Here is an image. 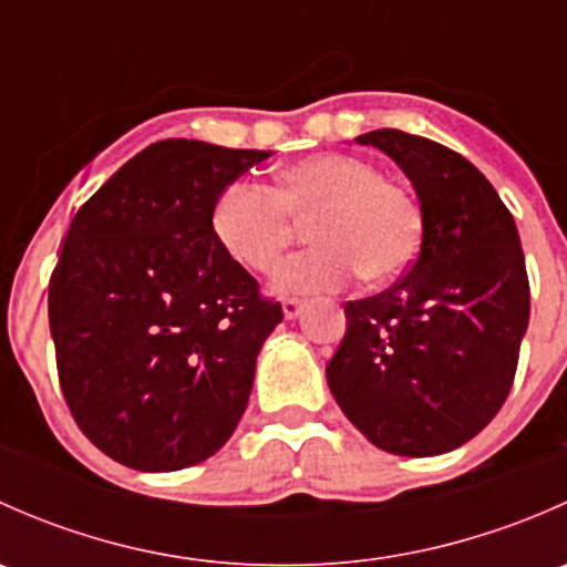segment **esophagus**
<instances>
[{"label": "esophagus", "mask_w": 567, "mask_h": 567, "mask_svg": "<svg viewBox=\"0 0 567 567\" xmlns=\"http://www.w3.org/2000/svg\"><path fill=\"white\" fill-rule=\"evenodd\" d=\"M301 310H305V301H299V299H282V312H285V318H288V320L299 318Z\"/></svg>", "instance_id": "obj_1"}]
</instances>
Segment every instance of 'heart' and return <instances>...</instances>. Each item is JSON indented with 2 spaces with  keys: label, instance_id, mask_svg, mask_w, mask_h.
<instances>
[{
  "label": "heart",
  "instance_id": "1",
  "mask_svg": "<svg viewBox=\"0 0 567 567\" xmlns=\"http://www.w3.org/2000/svg\"><path fill=\"white\" fill-rule=\"evenodd\" d=\"M307 223L316 247L296 251L274 274V290L318 296L357 277L392 279L416 260L422 210L411 192L348 153H316L277 173L274 188L236 181L210 214L216 241L249 271H271L293 241L289 219Z\"/></svg>",
  "mask_w": 567,
  "mask_h": 567
}]
</instances>
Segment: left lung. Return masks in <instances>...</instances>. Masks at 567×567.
Instances as JSON below:
<instances>
[{
	"label": "left lung",
	"mask_w": 567,
	"mask_h": 567,
	"mask_svg": "<svg viewBox=\"0 0 567 567\" xmlns=\"http://www.w3.org/2000/svg\"><path fill=\"white\" fill-rule=\"evenodd\" d=\"M403 169L422 210V247L390 290L348 301L326 364L342 414L392 455L461 447L513 386L529 323V279L513 214L472 162L425 136H357Z\"/></svg>",
	"instance_id": "left-lung-1"
}]
</instances>
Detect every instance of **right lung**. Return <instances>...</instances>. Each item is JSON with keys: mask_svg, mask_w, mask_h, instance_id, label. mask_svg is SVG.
I'll list each match as a JSON object with an SVG mask.
<instances>
[{"mask_svg": "<svg viewBox=\"0 0 567 567\" xmlns=\"http://www.w3.org/2000/svg\"><path fill=\"white\" fill-rule=\"evenodd\" d=\"M268 151L164 140L73 216L49 282L56 373L84 436L123 466L175 472L236 431L279 301L216 241L219 194Z\"/></svg>", "mask_w": 567, "mask_h": 567, "instance_id": "1", "label": "right lung"}]
</instances>
